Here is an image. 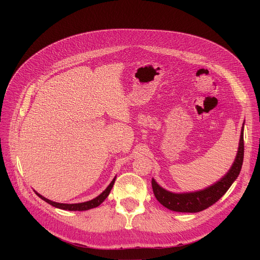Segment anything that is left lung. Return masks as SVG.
Instances as JSON below:
<instances>
[{
	"label": "left lung",
	"instance_id": "1",
	"mask_svg": "<svg viewBox=\"0 0 260 260\" xmlns=\"http://www.w3.org/2000/svg\"><path fill=\"white\" fill-rule=\"evenodd\" d=\"M243 152L244 143L242 126L235 161L233 165H232L226 175H224L219 181H217L216 183L207 188L197 190V192L177 194L169 192V190L161 187L153 178L152 186L154 190V195L163 207H166L171 211L181 213H197L206 210L219 200L226 193V190L230 188V186L237 179L242 167Z\"/></svg>",
	"mask_w": 260,
	"mask_h": 260
}]
</instances>
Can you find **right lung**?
I'll list each match as a JSON object with an SVG mask.
<instances>
[{
    "instance_id": "right-lung-1",
    "label": "right lung",
    "mask_w": 260,
    "mask_h": 260,
    "mask_svg": "<svg viewBox=\"0 0 260 260\" xmlns=\"http://www.w3.org/2000/svg\"><path fill=\"white\" fill-rule=\"evenodd\" d=\"M115 180H116V177L98 197L93 198L92 200H89V201H86V202H81V203H59V202H54V201H51V200L43 197L42 195H40L39 193L36 192V190H35V192L41 199H43L45 202L51 204V206L54 207V208H58V209L65 210V211H87V210L99 207L100 204L106 199V197L109 195V193H111V190L114 186Z\"/></svg>"
}]
</instances>
